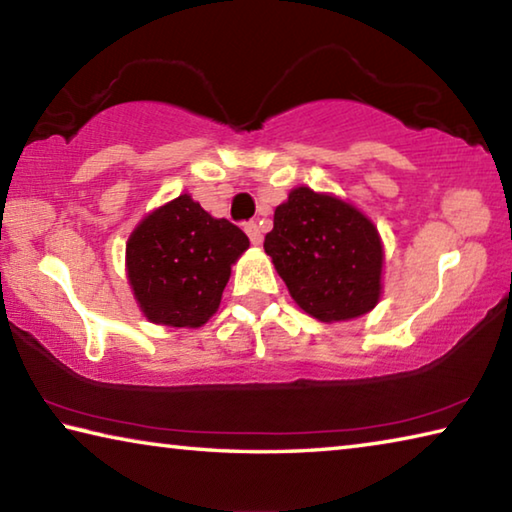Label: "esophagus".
I'll list each match as a JSON object with an SVG mask.
<instances>
[{
    "label": "esophagus",
    "instance_id": "esophagus-1",
    "mask_svg": "<svg viewBox=\"0 0 512 512\" xmlns=\"http://www.w3.org/2000/svg\"><path fill=\"white\" fill-rule=\"evenodd\" d=\"M244 230H246V235L250 237V241H253L255 246L262 244V232H259V225L255 221L244 223Z\"/></svg>",
    "mask_w": 512,
    "mask_h": 512
}]
</instances>
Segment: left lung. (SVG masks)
<instances>
[{
    "mask_svg": "<svg viewBox=\"0 0 512 512\" xmlns=\"http://www.w3.org/2000/svg\"><path fill=\"white\" fill-rule=\"evenodd\" d=\"M291 298L323 323L368 314L381 296L379 232L357 207L298 187L275 207L264 239Z\"/></svg>",
    "mask_w": 512,
    "mask_h": 512,
    "instance_id": "left-lung-1",
    "label": "left lung"
}]
</instances>
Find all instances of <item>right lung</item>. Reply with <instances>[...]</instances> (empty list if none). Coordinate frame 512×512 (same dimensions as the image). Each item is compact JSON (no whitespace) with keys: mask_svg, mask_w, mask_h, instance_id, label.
<instances>
[{"mask_svg":"<svg viewBox=\"0 0 512 512\" xmlns=\"http://www.w3.org/2000/svg\"><path fill=\"white\" fill-rule=\"evenodd\" d=\"M250 246L189 194L158 207L126 244V271L142 314L158 325L201 327L219 309L230 266Z\"/></svg>","mask_w":512,"mask_h":512,"instance_id":"obj_1","label":"right lung"}]
</instances>
